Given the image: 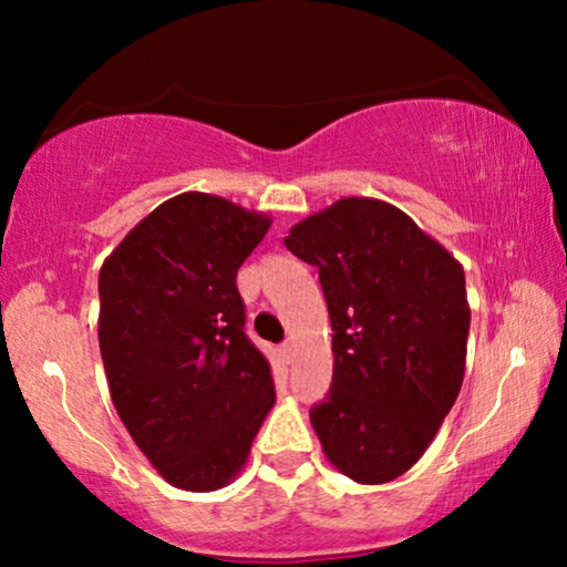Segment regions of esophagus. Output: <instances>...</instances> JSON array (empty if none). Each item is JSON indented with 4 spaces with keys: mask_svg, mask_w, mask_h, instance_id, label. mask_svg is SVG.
Returning <instances> with one entry per match:
<instances>
[{
    "mask_svg": "<svg viewBox=\"0 0 567 567\" xmlns=\"http://www.w3.org/2000/svg\"><path fill=\"white\" fill-rule=\"evenodd\" d=\"M281 353H284V359L291 363V361H293V355H297V346H293L291 340H286V343L281 346Z\"/></svg>",
    "mask_w": 567,
    "mask_h": 567,
    "instance_id": "esophagus-1",
    "label": "esophagus"
}]
</instances>
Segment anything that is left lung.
I'll return each mask as SVG.
<instances>
[{"label":"left lung","mask_w":567,"mask_h":567,"mask_svg":"<svg viewBox=\"0 0 567 567\" xmlns=\"http://www.w3.org/2000/svg\"><path fill=\"white\" fill-rule=\"evenodd\" d=\"M284 245L320 270L332 324V384L309 410L324 454L379 485L421 460L464 379V270L400 208L340 198Z\"/></svg>","instance_id":"1"}]
</instances>
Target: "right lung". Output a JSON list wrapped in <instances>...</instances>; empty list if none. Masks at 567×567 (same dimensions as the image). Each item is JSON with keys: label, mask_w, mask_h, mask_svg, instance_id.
I'll use <instances>...</instances> for the list:
<instances>
[{"label": "right lung", "mask_w": 567, "mask_h": 567, "mask_svg": "<svg viewBox=\"0 0 567 567\" xmlns=\"http://www.w3.org/2000/svg\"><path fill=\"white\" fill-rule=\"evenodd\" d=\"M268 227V216L183 193L100 268L97 338L113 405L146 460L183 491L227 485L276 402L237 291V270Z\"/></svg>", "instance_id": "1"}]
</instances>
